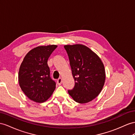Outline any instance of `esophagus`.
Listing matches in <instances>:
<instances>
[{
  "label": "esophagus",
  "instance_id": "esophagus-1",
  "mask_svg": "<svg viewBox=\"0 0 135 135\" xmlns=\"http://www.w3.org/2000/svg\"><path fill=\"white\" fill-rule=\"evenodd\" d=\"M62 83V79L61 78H59L57 80V83L58 85H61Z\"/></svg>",
  "mask_w": 135,
  "mask_h": 135
}]
</instances>
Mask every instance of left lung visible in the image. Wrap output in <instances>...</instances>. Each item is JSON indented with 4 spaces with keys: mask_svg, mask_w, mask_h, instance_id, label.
Masks as SVG:
<instances>
[{
    "mask_svg": "<svg viewBox=\"0 0 135 135\" xmlns=\"http://www.w3.org/2000/svg\"><path fill=\"white\" fill-rule=\"evenodd\" d=\"M70 60L75 87L68 92L74 100L86 103L95 99L104 84V66L100 57L81 44L64 46Z\"/></svg>",
    "mask_w": 135,
    "mask_h": 135,
    "instance_id": "obj_1",
    "label": "left lung"
}]
</instances>
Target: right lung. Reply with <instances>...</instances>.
<instances>
[{"instance_id": "1", "label": "right lung", "mask_w": 135, "mask_h": 135, "mask_svg": "<svg viewBox=\"0 0 135 135\" xmlns=\"http://www.w3.org/2000/svg\"><path fill=\"white\" fill-rule=\"evenodd\" d=\"M56 47V45H49L34 48L26 55L20 65L19 85L31 100L46 102L56 88V83L50 76L47 60Z\"/></svg>"}]
</instances>
